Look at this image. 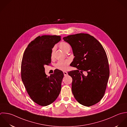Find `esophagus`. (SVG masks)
Wrapping results in <instances>:
<instances>
[{
  "label": "esophagus",
  "instance_id": "1",
  "mask_svg": "<svg viewBox=\"0 0 127 127\" xmlns=\"http://www.w3.org/2000/svg\"><path fill=\"white\" fill-rule=\"evenodd\" d=\"M63 73H64V75L65 76H66L68 75V73L67 72H66V71H64Z\"/></svg>",
  "mask_w": 127,
  "mask_h": 127
}]
</instances>
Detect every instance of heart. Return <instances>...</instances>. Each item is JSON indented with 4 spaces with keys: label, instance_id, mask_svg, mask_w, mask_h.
<instances>
[{
    "label": "heart",
    "instance_id": "b5f03b06",
    "mask_svg": "<svg viewBox=\"0 0 127 127\" xmlns=\"http://www.w3.org/2000/svg\"><path fill=\"white\" fill-rule=\"evenodd\" d=\"M59 47L60 48L63 50L64 52H66V51L69 49L70 46L69 45L65 42H62L59 44ZM53 52H54V48L52 49V52H51V57L53 55ZM70 63V61L68 60H61L58 61L55 65V67L57 69L62 70V71H65L67 70L68 66Z\"/></svg>",
    "mask_w": 127,
    "mask_h": 127
}]
</instances>
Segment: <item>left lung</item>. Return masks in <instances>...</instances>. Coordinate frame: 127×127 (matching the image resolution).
<instances>
[{
    "label": "left lung",
    "mask_w": 127,
    "mask_h": 127,
    "mask_svg": "<svg viewBox=\"0 0 127 127\" xmlns=\"http://www.w3.org/2000/svg\"><path fill=\"white\" fill-rule=\"evenodd\" d=\"M63 39L71 46L75 56L70 65L78 69L68 73L73 79L72 93L81 104L94 105L104 96L109 77L106 52L101 44L88 33L69 35ZM84 71L87 72V76Z\"/></svg>",
    "instance_id": "obj_1"
}]
</instances>
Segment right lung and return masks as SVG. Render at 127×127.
<instances>
[{
  "label": "right lung",
  "instance_id": "right-lung-1",
  "mask_svg": "<svg viewBox=\"0 0 127 127\" xmlns=\"http://www.w3.org/2000/svg\"><path fill=\"white\" fill-rule=\"evenodd\" d=\"M60 40L59 35L38 36L29 44L23 56L22 80L31 98L40 106L53 103L61 91L63 72L57 69L47 77L44 67L51 63L52 48Z\"/></svg>",
  "mask_w": 127,
  "mask_h": 127
}]
</instances>
